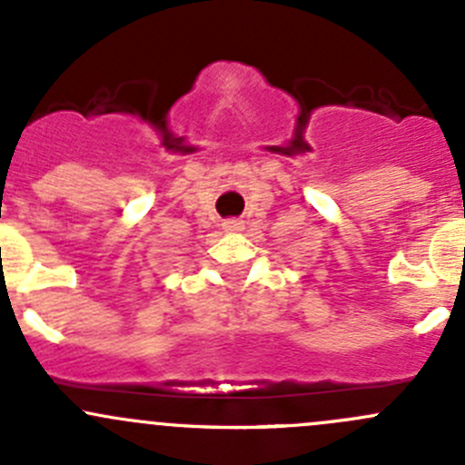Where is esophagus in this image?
Masks as SVG:
<instances>
[{
	"mask_svg": "<svg viewBox=\"0 0 465 465\" xmlns=\"http://www.w3.org/2000/svg\"><path fill=\"white\" fill-rule=\"evenodd\" d=\"M245 227V223H242L241 218H227L223 223V229L224 232H241V229Z\"/></svg>",
	"mask_w": 465,
	"mask_h": 465,
	"instance_id": "34e87169",
	"label": "esophagus"
}]
</instances>
